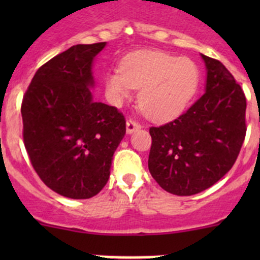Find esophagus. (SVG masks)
I'll list each match as a JSON object with an SVG mask.
<instances>
[{
  "label": "esophagus",
  "mask_w": 260,
  "mask_h": 260,
  "mask_svg": "<svg viewBox=\"0 0 260 260\" xmlns=\"http://www.w3.org/2000/svg\"><path fill=\"white\" fill-rule=\"evenodd\" d=\"M140 128H141V124L137 122V120H135V119H128L127 120V132L128 133L135 132V131L140 129Z\"/></svg>",
  "instance_id": "34e87169"
}]
</instances>
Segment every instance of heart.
<instances>
[{
  "label": "heart",
  "mask_w": 260,
  "mask_h": 260,
  "mask_svg": "<svg viewBox=\"0 0 260 260\" xmlns=\"http://www.w3.org/2000/svg\"><path fill=\"white\" fill-rule=\"evenodd\" d=\"M200 72L192 60L157 50L137 51L123 59L122 69L107 77V94L114 104L141 88L138 104L147 117L165 120L176 117L195 94Z\"/></svg>",
  "instance_id": "1"
}]
</instances>
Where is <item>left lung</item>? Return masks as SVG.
Instances as JSON below:
<instances>
[{
  "label": "left lung",
  "mask_w": 260,
  "mask_h": 260,
  "mask_svg": "<svg viewBox=\"0 0 260 260\" xmlns=\"http://www.w3.org/2000/svg\"><path fill=\"white\" fill-rule=\"evenodd\" d=\"M201 56L208 70L204 95L172 122L149 128V172L179 196L201 192L228 174L246 133L242 86L219 60Z\"/></svg>",
  "instance_id": "8db88e82"
}]
</instances>
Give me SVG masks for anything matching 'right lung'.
<instances>
[{
    "label": "right lung",
    "mask_w": 260,
    "mask_h": 260,
    "mask_svg": "<svg viewBox=\"0 0 260 260\" xmlns=\"http://www.w3.org/2000/svg\"><path fill=\"white\" fill-rule=\"evenodd\" d=\"M106 43L74 45L40 67L21 104L23 145L41 181L59 195L89 199L106 186L125 135L115 107L94 102L91 62Z\"/></svg>",
    "instance_id": "obj_1"
}]
</instances>
